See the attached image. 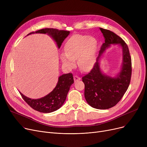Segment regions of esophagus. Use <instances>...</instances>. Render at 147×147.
I'll return each mask as SVG.
<instances>
[{
    "label": "esophagus",
    "instance_id": "obj_1",
    "mask_svg": "<svg viewBox=\"0 0 147 147\" xmlns=\"http://www.w3.org/2000/svg\"><path fill=\"white\" fill-rule=\"evenodd\" d=\"M80 80V77H79L78 76H74V82H78L79 80Z\"/></svg>",
    "mask_w": 147,
    "mask_h": 147
}]
</instances>
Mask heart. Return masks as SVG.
Wrapping results in <instances>:
<instances>
[{
    "mask_svg": "<svg viewBox=\"0 0 147 147\" xmlns=\"http://www.w3.org/2000/svg\"><path fill=\"white\" fill-rule=\"evenodd\" d=\"M97 46V40L94 37L74 35L66 43L65 53L61 54V59L64 64L73 68L76 65V59H78L79 68L83 71H89L95 64Z\"/></svg>",
    "mask_w": 147,
    "mask_h": 147,
    "instance_id": "heart-1",
    "label": "heart"
}]
</instances>
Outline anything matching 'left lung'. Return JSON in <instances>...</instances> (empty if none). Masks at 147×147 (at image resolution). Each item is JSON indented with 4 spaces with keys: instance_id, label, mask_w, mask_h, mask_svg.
<instances>
[{
    "instance_id": "obj_1",
    "label": "left lung",
    "mask_w": 147,
    "mask_h": 147,
    "mask_svg": "<svg viewBox=\"0 0 147 147\" xmlns=\"http://www.w3.org/2000/svg\"><path fill=\"white\" fill-rule=\"evenodd\" d=\"M105 38L96 62L90 73L82 78L84 84V98L94 109L106 110L115 106L126 92L132 74V61L128 46L121 37L109 30L100 28ZM118 44L122 48L123 61L120 71L114 76L104 74L99 61L106 49Z\"/></svg>"
}]
</instances>
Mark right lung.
I'll return each mask as SVG.
<instances>
[{"label":"right lung","mask_w":147,"mask_h":147,"mask_svg":"<svg viewBox=\"0 0 147 147\" xmlns=\"http://www.w3.org/2000/svg\"><path fill=\"white\" fill-rule=\"evenodd\" d=\"M69 32L59 30L55 28H43L35 32L30 33L27 36L34 33L47 34L51 36L60 48L65 38L69 34ZM74 83L71 73L64 74L58 78L55 88L49 94L38 99H32L26 96L21 92L20 93L23 99L34 110L43 113H52L57 110L64 103L68 92L71 84Z\"/></svg>","instance_id":"obj_1"}]
</instances>
